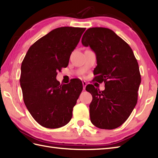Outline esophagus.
I'll use <instances>...</instances> for the list:
<instances>
[{
  "mask_svg": "<svg viewBox=\"0 0 158 158\" xmlns=\"http://www.w3.org/2000/svg\"><path fill=\"white\" fill-rule=\"evenodd\" d=\"M82 83H83V89H85V87L87 85V83L85 81H82Z\"/></svg>",
  "mask_w": 158,
  "mask_h": 158,
  "instance_id": "esophagus-1",
  "label": "esophagus"
}]
</instances>
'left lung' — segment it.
<instances>
[{"mask_svg": "<svg viewBox=\"0 0 158 158\" xmlns=\"http://www.w3.org/2000/svg\"><path fill=\"white\" fill-rule=\"evenodd\" d=\"M81 43L95 52L94 80L104 82L105 87L100 91L92 84L86 86L92 96L90 120L100 129L117 128L128 118L137 103L141 82L139 64L129 45L110 29L88 28Z\"/></svg>", "mask_w": 158, "mask_h": 158, "instance_id": "left-lung-1", "label": "left lung"}]
</instances>
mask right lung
Segmentation results:
<instances>
[{
    "label": "right lung",
    "instance_id": "add662e5",
    "mask_svg": "<svg viewBox=\"0 0 158 158\" xmlns=\"http://www.w3.org/2000/svg\"><path fill=\"white\" fill-rule=\"evenodd\" d=\"M85 31L68 26L53 30L32 45L23 60L19 83L23 102L43 127L58 128L72 118L82 83L74 79L60 85L56 76L68 66L70 54Z\"/></svg>",
    "mask_w": 158,
    "mask_h": 158
}]
</instances>
